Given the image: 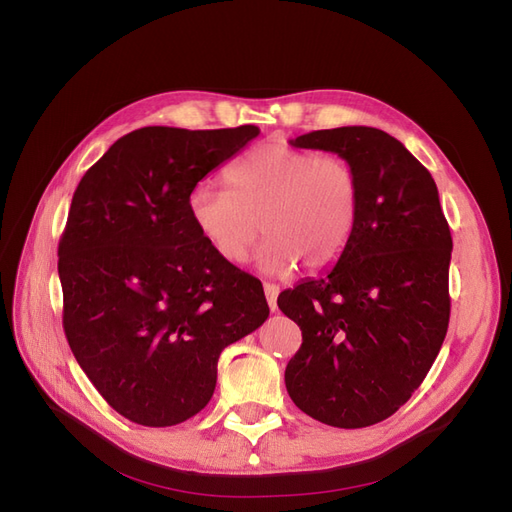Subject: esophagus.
<instances>
[{
  "instance_id": "1",
  "label": "esophagus",
  "mask_w": 512,
  "mask_h": 512,
  "mask_svg": "<svg viewBox=\"0 0 512 512\" xmlns=\"http://www.w3.org/2000/svg\"><path fill=\"white\" fill-rule=\"evenodd\" d=\"M277 294H280V286L265 284V297H267V303H269L271 312H275V309H277Z\"/></svg>"
}]
</instances>
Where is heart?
<instances>
[{
    "label": "heart",
    "instance_id": "obj_1",
    "mask_svg": "<svg viewBox=\"0 0 512 512\" xmlns=\"http://www.w3.org/2000/svg\"><path fill=\"white\" fill-rule=\"evenodd\" d=\"M226 183L228 190L196 183L188 213L200 239L228 265L247 260L260 226L269 237L256 258L273 275L299 260L324 269L344 252L359 211V181L344 158L262 143L226 170Z\"/></svg>",
    "mask_w": 512,
    "mask_h": 512
}]
</instances>
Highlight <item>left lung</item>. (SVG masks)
Wrapping results in <instances>:
<instances>
[{"mask_svg": "<svg viewBox=\"0 0 512 512\" xmlns=\"http://www.w3.org/2000/svg\"><path fill=\"white\" fill-rule=\"evenodd\" d=\"M290 145L344 158L359 181V211L337 265L277 297L303 333L286 389L324 425H376L406 404L442 348L451 228L429 170L391 134L346 126Z\"/></svg>", "mask_w": 512, "mask_h": 512, "instance_id": "1", "label": "left lung"}]
</instances>
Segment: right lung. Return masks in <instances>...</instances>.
Returning a JSON list of instances; mask_svg holds the SVG:
<instances>
[{"label": "right lung", "mask_w": 512, "mask_h": 512, "mask_svg": "<svg viewBox=\"0 0 512 512\" xmlns=\"http://www.w3.org/2000/svg\"><path fill=\"white\" fill-rule=\"evenodd\" d=\"M258 134L134 130L72 196L57 252L64 331L91 384L132 423L198 414L222 350L269 318L262 284L215 256L188 213L194 185Z\"/></svg>", "instance_id": "1"}]
</instances>
